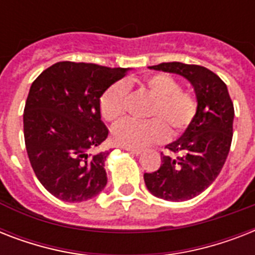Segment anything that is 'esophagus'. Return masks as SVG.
Wrapping results in <instances>:
<instances>
[{"instance_id": "obj_1", "label": "esophagus", "mask_w": 255, "mask_h": 255, "mask_svg": "<svg viewBox=\"0 0 255 255\" xmlns=\"http://www.w3.org/2000/svg\"><path fill=\"white\" fill-rule=\"evenodd\" d=\"M124 149H126V151L129 152V153H135V155H139V153H141V149H140V148H128V147H124Z\"/></svg>"}]
</instances>
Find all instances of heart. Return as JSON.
I'll return each instance as SVG.
<instances>
[{
  "label": "heart",
  "mask_w": 255,
  "mask_h": 255,
  "mask_svg": "<svg viewBox=\"0 0 255 255\" xmlns=\"http://www.w3.org/2000/svg\"><path fill=\"white\" fill-rule=\"evenodd\" d=\"M143 88L153 98L148 122L123 120L112 128L114 143L122 147L140 148L167 139L168 128L172 136L181 135L197 115V98L181 90V85L168 74H153L141 83ZM128 87L118 82L108 87L100 96L99 108L102 118L107 122H118L126 112Z\"/></svg>",
  "instance_id": "heart-1"
}]
</instances>
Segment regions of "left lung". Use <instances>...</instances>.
Listing matches in <instances>:
<instances>
[{
	"instance_id": "left-lung-1",
	"label": "left lung",
	"mask_w": 255,
	"mask_h": 255,
	"mask_svg": "<svg viewBox=\"0 0 255 255\" xmlns=\"http://www.w3.org/2000/svg\"><path fill=\"white\" fill-rule=\"evenodd\" d=\"M151 69L178 74L193 86L198 111L180 139L168 144L172 153L161 156V165L144 173L153 196L185 201L204 192L226 161L233 137L234 107L228 87L217 74L198 65L168 62Z\"/></svg>"
}]
</instances>
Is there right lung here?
<instances>
[{"instance_id": "add662e5", "label": "right lung", "mask_w": 255, "mask_h": 255, "mask_svg": "<svg viewBox=\"0 0 255 255\" xmlns=\"http://www.w3.org/2000/svg\"><path fill=\"white\" fill-rule=\"evenodd\" d=\"M127 69L58 62L33 82L23 110L30 164L42 185L62 201L95 197L107 184L99 151L108 129L100 119V96Z\"/></svg>"}]
</instances>
